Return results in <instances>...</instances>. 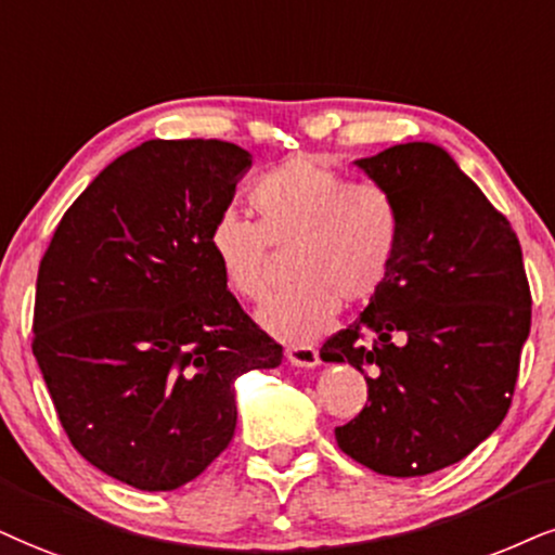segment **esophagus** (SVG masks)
<instances>
[{
	"instance_id": "1",
	"label": "esophagus",
	"mask_w": 555,
	"mask_h": 555,
	"mask_svg": "<svg viewBox=\"0 0 555 555\" xmlns=\"http://www.w3.org/2000/svg\"><path fill=\"white\" fill-rule=\"evenodd\" d=\"M285 358H288L293 365H298V367L319 365V350H317V347H309V345L288 347V350H285Z\"/></svg>"
}]
</instances>
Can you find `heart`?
<instances>
[{
    "label": "heart",
    "instance_id": "1",
    "mask_svg": "<svg viewBox=\"0 0 555 555\" xmlns=\"http://www.w3.org/2000/svg\"><path fill=\"white\" fill-rule=\"evenodd\" d=\"M257 223L234 210L208 236L221 278L246 304L270 298V246L293 249L296 288L262 311L264 330L285 341H309L337 317L339 300L375 298L399 255V216L383 190L341 180L311 159H291L251 188Z\"/></svg>",
    "mask_w": 555,
    "mask_h": 555
}]
</instances>
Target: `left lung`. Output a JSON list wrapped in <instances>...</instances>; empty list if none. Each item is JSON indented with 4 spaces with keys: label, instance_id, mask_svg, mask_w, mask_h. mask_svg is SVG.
Masks as SVG:
<instances>
[{
    "label": "left lung",
    "instance_id": "left-lung-1",
    "mask_svg": "<svg viewBox=\"0 0 555 555\" xmlns=\"http://www.w3.org/2000/svg\"><path fill=\"white\" fill-rule=\"evenodd\" d=\"M354 164L391 197L399 255L367 309L321 347V360L350 362L367 380V403L334 435L375 474L427 476L507 416L532 313L522 249L435 143Z\"/></svg>",
    "mask_w": 555,
    "mask_h": 555
}]
</instances>
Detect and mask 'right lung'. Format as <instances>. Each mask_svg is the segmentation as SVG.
Here are the masks:
<instances>
[{
    "mask_svg": "<svg viewBox=\"0 0 555 555\" xmlns=\"http://www.w3.org/2000/svg\"><path fill=\"white\" fill-rule=\"evenodd\" d=\"M249 167L229 141L141 143L72 203L40 259L33 354L61 427L133 489L201 476L234 437V380L283 360L208 246Z\"/></svg>",
    "mask_w": 555,
    "mask_h": 555,
    "instance_id": "right-lung-1",
    "label": "right lung"
}]
</instances>
